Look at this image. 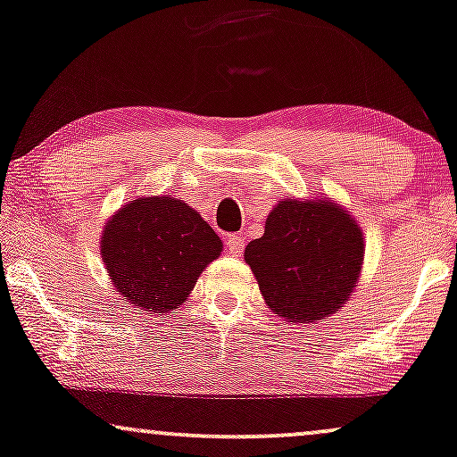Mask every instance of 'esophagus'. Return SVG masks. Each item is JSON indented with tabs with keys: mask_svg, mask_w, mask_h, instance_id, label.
Segmentation results:
<instances>
[{
	"mask_svg": "<svg viewBox=\"0 0 457 457\" xmlns=\"http://www.w3.org/2000/svg\"><path fill=\"white\" fill-rule=\"evenodd\" d=\"M225 246H228V251L232 253V255H240L242 251H245V238H240V236H228L225 238Z\"/></svg>",
	"mask_w": 457,
	"mask_h": 457,
	"instance_id": "obj_1",
	"label": "esophagus"
}]
</instances>
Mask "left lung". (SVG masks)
<instances>
[{"label": "left lung", "instance_id": "8db88e82", "mask_svg": "<svg viewBox=\"0 0 457 457\" xmlns=\"http://www.w3.org/2000/svg\"><path fill=\"white\" fill-rule=\"evenodd\" d=\"M365 259L362 229L325 195L280 200L262 238L246 245L245 262L276 314L314 322L344 308Z\"/></svg>", "mask_w": 457, "mask_h": 457}]
</instances>
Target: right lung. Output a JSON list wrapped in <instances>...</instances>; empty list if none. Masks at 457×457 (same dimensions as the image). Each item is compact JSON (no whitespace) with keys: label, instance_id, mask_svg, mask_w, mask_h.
<instances>
[{"label":"right lung","instance_id":"obj_1","mask_svg":"<svg viewBox=\"0 0 457 457\" xmlns=\"http://www.w3.org/2000/svg\"><path fill=\"white\" fill-rule=\"evenodd\" d=\"M221 251L215 229L170 195L130 200L105 223L101 238L103 262L120 295L160 316L187 302Z\"/></svg>","mask_w":457,"mask_h":457}]
</instances>
